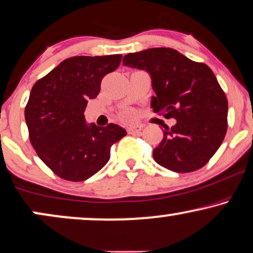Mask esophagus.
<instances>
[{
  "mask_svg": "<svg viewBox=\"0 0 253 253\" xmlns=\"http://www.w3.org/2000/svg\"><path fill=\"white\" fill-rule=\"evenodd\" d=\"M141 130H142L141 125H134V126H129L128 128H127V132L129 134H137L141 132Z\"/></svg>",
  "mask_w": 253,
  "mask_h": 253,
  "instance_id": "1",
  "label": "esophagus"
}]
</instances>
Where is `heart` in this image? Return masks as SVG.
Segmentation results:
<instances>
[{"label": "heart", "instance_id": "obj_1", "mask_svg": "<svg viewBox=\"0 0 253 253\" xmlns=\"http://www.w3.org/2000/svg\"><path fill=\"white\" fill-rule=\"evenodd\" d=\"M124 117L126 118V119H129V118L132 117V113H130V112H127V113H125Z\"/></svg>", "mask_w": 253, "mask_h": 253}]
</instances>
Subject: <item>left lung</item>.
<instances>
[{"label":"left lung","instance_id":"8db88e82","mask_svg":"<svg viewBox=\"0 0 253 253\" xmlns=\"http://www.w3.org/2000/svg\"><path fill=\"white\" fill-rule=\"evenodd\" d=\"M124 65L146 70L152 77L155 113L174 118L153 152L160 166L190 172L206 166L228 129V99L211 69L170 47H153L124 57Z\"/></svg>","mask_w":253,"mask_h":253}]
</instances>
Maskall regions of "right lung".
Masks as SVG:
<instances>
[{
	"label": "right lung",
	"mask_w": 253,
	"mask_h": 253,
	"mask_svg": "<svg viewBox=\"0 0 253 253\" xmlns=\"http://www.w3.org/2000/svg\"><path fill=\"white\" fill-rule=\"evenodd\" d=\"M121 55L76 56L33 86L24 116L29 139L42 161L57 176L79 182L91 177L110 160L111 147L126 135L116 124H85L88 99L100 92L103 78L119 68Z\"/></svg>",
	"instance_id": "add662e5"
}]
</instances>
